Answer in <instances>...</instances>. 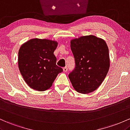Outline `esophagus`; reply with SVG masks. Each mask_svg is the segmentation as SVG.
<instances>
[{
	"label": "esophagus",
	"instance_id": "34e87169",
	"mask_svg": "<svg viewBox=\"0 0 130 130\" xmlns=\"http://www.w3.org/2000/svg\"><path fill=\"white\" fill-rule=\"evenodd\" d=\"M62 69H63V71H64V72H67V71H68V68H67V67H64V68H62Z\"/></svg>",
	"mask_w": 130,
	"mask_h": 130
}]
</instances>
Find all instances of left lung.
I'll list each match as a JSON object with an SVG mask.
<instances>
[{"label": "left lung", "mask_w": 130, "mask_h": 130, "mask_svg": "<svg viewBox=\"0 0 130 130\" xmlns=\"http://www.w3.org/2000/svg\"><path fill=\"white\" fill-rule=\"evenodd\" d=\"M75 69L69 78L74 88L88 94L96 90L106 78L110 68L109 48L103 39L93 35L71 40Z\"/></svg>", "instance_id": "8db88e82"}]
</instances>
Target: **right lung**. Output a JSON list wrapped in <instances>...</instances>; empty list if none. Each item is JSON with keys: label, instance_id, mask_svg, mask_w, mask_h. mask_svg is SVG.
I'll list each match as a JSON object with an SVG mask.
<instances>
[{"label": "right lung", "instance_id": "right-lung-1", "mask_svg": "<svg viewBox=\"0 0 130 130\" xmlns=\"http://www.w3.org/2000/svg\"><path fill=\"white\" fill-rule=\"evenodd\" d=\"M58 42L49 39L35 38L20 46L18 67L29 87L37 91H45L53 85L62 69L56 64L54 52Z\"/></svg>", "mask_w": 130, "mask_h": 130}]
</instances>
